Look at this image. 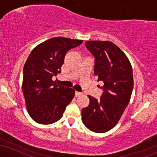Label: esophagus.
<instances>
[{
  "instance_id": "obj_1",
  "label": "esophagus",
  "mask_w": 157,
  "mask_h": 157,
  "mask_svg": "<svg viewBox=\"0 0 157 157\" xmlns=\"http://www.w3.org/2000/svg\"><path fill=\"white\" fill-rule=\"evenodd\" d=\"M82 94V93L81 92H79V91H75V96L76 97H78L80 96V95Z\"/></svg>"
}]
</instances>
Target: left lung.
Here are the masks:
<instances>
[{
  "instance_id": "obj_1",
  "label": "left lung",
  "mask_w": 157,
  "mask_h": 157,
  "mask_svg": "<svg viewBox=\"0 0 157 157\" xmlns=\"http://www.w3.org/2000/svg\"><path fill=\"white\" fill-rule=\"evenodd\" d=\"M86 46L95 57L94 76L104 83L100 99L88 95L89 105L82 110L87 128L105 133L113 128L130 102L133 86L132 66L125 54L110 41L91 40Z\"/></svg>"
}]
</instances>
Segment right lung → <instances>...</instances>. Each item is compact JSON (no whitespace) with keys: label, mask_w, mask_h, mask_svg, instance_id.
Instances as JSON below:
<instances>
[{"label":"right lung","mask_w":157,"mask_h":157,"mask_svg":"<svg viewBox=\"0 0 157 157\" xmlns=\"http://www.w3.org/2000/svg\"><path fill=\"white\" fill-rule=\"evenodd\" d=\"M82 42L55 37L37 45L31 52L23 67L22 91L27 111L34 121L48 125L63 117L75 91L57 85L52 78L60 73L66 52Z\"/></svg>","instance_id":"add662e5"}]
</instances>
